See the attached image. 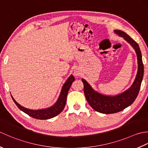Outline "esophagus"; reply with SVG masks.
Returning a JSON list of instances; mask_svg holds the SVG:
<instances>
[{"mask_svg":"<svg viewBox=\"0 0 148 148\" xmlns=\"http://www.w3.org/2000/svg\"><path fill=\"white\" fill-rule=\"evenodd\" d=\"M74 75L75 76H80V72L78 70H74Z\"/></svg>","mask_w":148,"mask_h":148,"instance_id":"1","label":"esophagus"}]
</instances>
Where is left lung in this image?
<instances>
[{"mask_svg":"<svg viewBox=\"0 0 148 148\" xmlns=\"http://www.w3.org/2000/svg\"><path fill=\"white\" fill-rule=\"evenodd\" d=\"M114 32L123 37L136 51L138 62L137 74L132 85L129 89L119 95L108 96L95 92L87 81L82 79L84 93L88 102L95 111L103 114H112L122 111L132 103L139 94L144 75V65L142 55L138 44L125 32L115 30Z\"/></svg>","mask_w":148,"mask_h":148,"instance_id":"8db88e82","label":"left lung"}]
</instances>
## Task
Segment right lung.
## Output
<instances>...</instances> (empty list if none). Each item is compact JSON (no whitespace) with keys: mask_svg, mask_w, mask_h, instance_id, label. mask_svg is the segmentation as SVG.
<instances>
[{"mask_svg":"<svg viewBox=\"0 0 148 148\" xmlns=\"http://www.w3.org/2000/svg\"><path fill=\"white\" fill-rule=\"evenodd\" d=\"M75 80L74 77L71 75V76L68 78L67 81L65 83L64 86L62 87L61 90L60 95L57 101L54 105L50 107V108L43 109H38V110H32L24 108L16 101L13 99V97L11 95L12 100H13L15 104L18 106V108L21 110L22 111L26 113L28 115H29L31 117L34 118L38 119H48L55 117L56 116L59 114L63 110H64L66 100H67V96L68 94V92L71 86L72 82H74Z\"/></svg>","mask_w":148,"mask_h":148,"instance_id":"right-lung-1","label":"right lung"}]
</instances>
